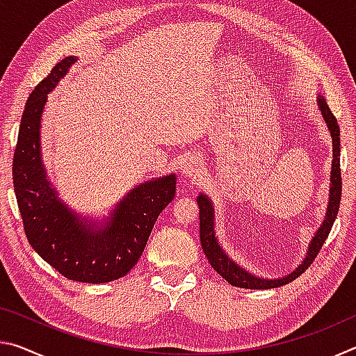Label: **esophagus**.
Listing matches in <instances>:
<instances>
[{"label": "esophagus", "mask_w": 356, "mask_h": 356, "mask_svg": "<svg viewBox=\"0 0 356 356\" xmlns=\"http://www.w3.org/2000/svg\"><path fill=\"white\" fill-rule=\"evenodd\" d=\"M201 170H202V166H201L200 156H196V155H186V156H185L184 163H182V174H184V177L196 179L197 176H200Z\"/></svg>", "instance_id": "esophagus-1"}]
</instances>
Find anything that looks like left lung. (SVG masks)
<instances>
[{"mask_svg":"<svg viewBox=\"0 0 356 356\" xmlns=\"http://www.w3.org/2000/svg\"><path fill=\"white\" fill-rule=\"evenodd\" d=\"M317 106L321 110L322 118L327 124V129L330 131L331 141H333V161H331V172H330V195H328V206L327 212H325V218L322 221L321 227L317 229L314 237L311 238L306 250V256L297 268L293 270L282 278H262V276L252 275L248 270L234 261L232 257L227 256V252L222 250V246L218 242V237L215 234V210L213 204L209 200L207 195L201 193L196 197L197 204H200V238L202 245V251L206 257L209 259V264L212 265L216 273H220L229 284L243 289H275L280 286H284L287 282L298 278L301 273L308 270L309 265L314 261V257L318 254L322 245L327 240L328 234L333 227V222L337 216V210H339L341 202V191H342V180H341V131L337 120L330 111L327 102L322 95H317Z\"/></svg>","mask_w":356,"mask_h":356,"instance_id":"1","label":"left lung"}]
</instances>
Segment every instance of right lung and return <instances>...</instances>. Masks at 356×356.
<instances>
[{
	"label": "right lung",
	"mask_w": 356,
	"mask_h": 356,
	"mask_svg": "<svg viewBox=\"0 0 356 356\" xmlns=\"http://www.w3.org/2000/svg\"><path fill=\"white\" fill-rule=\"evenodd\" d=\"M76 59H61L28 97L12 179L23 227L34 251L65 278L100 284L122 278L135 267L156 218L174 200L176 174L134 186L102 220L83 216L59 197L42 160L40 120L48 94Z\"/></svg>",
	"instance_id": "1"
}]
</instances>
